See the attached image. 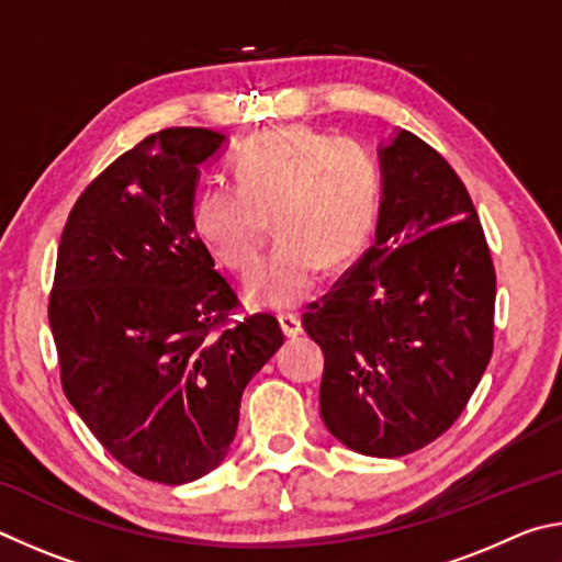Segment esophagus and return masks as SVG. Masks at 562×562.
Instances as JSON below:
<instances>
[{
    "label": "esophagus",
    "instance_id": "1",
    "mask_svg": "<svg viewBox=\"0 0 562 562\" xmlns=\"http://www.w3.org/2000/svg\"><path fill=\"white\" fill-rule=\"evenodd\" d=\"M279 326H281V333L283 336H286L289 340L291 338H296V336H301L303 333V326H301V316L296 311H283V313H279Z\"/></svg>",
    "mask_w": 562,
    "mask_h": 562
}]
</instances>
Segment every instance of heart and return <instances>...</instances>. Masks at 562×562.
<instances>
[{
	"instance_id": "1",
	"label": "heart",
	"mask_w": 562,
	"mask_h": 562,
	"mask_svg": "<svg viewBox=\"0 0 562 562\" xmlns=\"http://www.w3.org/2000/svg\"><path fill=\"white\" fill-rule=\"evenodd\" d=\"M232 170L236 187L196 192L192 226L216 261L249 279L271 216L279 246L246 291L254 306H296L316 289L323 266L336 271L366 251L380 214V170L368 147L283 125L236 147Z\"/></svg>"
}]
</instances>
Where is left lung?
<instances>
[{
	"label": "left lung",
	"instance_id": "1",
	"mask_svg": "<svg viewBox=\"0 0 562 562\" xmlns=\"http://www.w3.org/2000/svg\"><path fill=\"white\" fill-rule=\"evenodd\" d=\"M375 241L303 313L326 358L321 417L368 457H405L454 425L494 352L496 269L464 182L400 131L380 147Z\"/></svg>",
	"mask_w": 562,
	"mask_h": 562
}]
</instances>
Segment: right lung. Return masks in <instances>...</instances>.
I'll list each match as a JSON object with an SVG mask.
<instances>
[{"mask_svg":"<svg viewBox=\"0 0 562 562\" xmlns=\"http://www.w3.org/2000/svg\"><path fill=\"white\" fill-rule=\"evenodd\" d=\"M224 135L167 127L78 196L48 296L61 387L115 461L187 484L229 451L241 392L281 348L269 313L239 299L192 226L200 167Z\"/></svg>","mask_w":562,"mask_h":562,"instance_id":"obj_1","label":"right lung"}]
</instances>
